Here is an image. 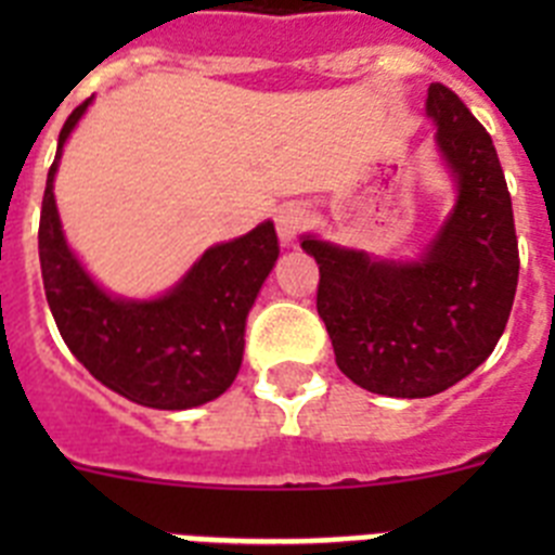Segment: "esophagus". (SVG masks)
Returning a JSON list of instances; mask_svg holds the SVG:
<instances>
[{
  "label": "esophagus",
  "instance_id": "obj_1",
  "mask_svg": "<svg viewBox=\"0 0 555 555\" xmlns=\"http://www.w3.org/2000/svg\"><path fill=\"white\" fill-rule=\"evenodd\" d=\"M308 224V210L306 205L300 203H286L278 208L274 214V228H278V235H281L283 244H292L297 235L306 230Z\"/></svg>",
  "mask_w": 555,
  "mask_h": 555
}]
</instances>
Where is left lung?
Instances as JSON below:
<instances>
[{
    "instance_id": "8db88e82",
    "label": "left lung",
    "mask_w": 555,
    "mask_h": 555,
    "mask_svg": "<svg viewBox=\"0 0 555 555\" xmlns=\"http://www.w3.org/2000/svg\"><path fill=\"white\" fill-rule=\"evenodd\" d=\"M428 116L459 178V203L416 263H386L306 238L320 267L317 311L338 370L386 397H430L480 366L503 336L519 278L512 194L492 135L442 82Z\"/></svg>"
}]
</instances>
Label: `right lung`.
Masks as SVG:
<instances>
[{
	"instance_id": "add662e5",
	"label": "right lung",
	"mask_w": 555,
	"mask_h": 555,
	"mask_svg": "<svg viewBox=\"0 0 555 555\" xmlns=\"http://www.w3.org/2000/svg\"><path fill=\"white\" fill-rule=\"evenodd\" d=\"M86 107L88 100L63 125L43 191L38 255L49 311L68 350L107 389L146 409L208 403L230 389L242 366L244 322L281 253L274 224L210 247L160 300L107 297L68 253L52 194L61 150Z\"/></svg>"
}]
</instances>
